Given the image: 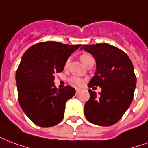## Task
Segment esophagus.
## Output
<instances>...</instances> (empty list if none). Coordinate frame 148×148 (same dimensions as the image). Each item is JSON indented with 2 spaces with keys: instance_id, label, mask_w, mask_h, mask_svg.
Instances as JSON below:
<instances>
[{
  "instance_id": "34e87169",
  "label": "esophagus",
  "mask_w": 148,
  "mask_h": 148,
  "mask_svg": "<svg viewBox=\"0 0 148 148\" xmlns=\"http://www.w3.org/2000/svg\"><path fill=\"white\" fill-rule=\"evenodd\" d=\"M81 92V89L80 88H76V94H78Z\"/></svg>"
}]
</instances>
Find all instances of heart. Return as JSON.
Instances as JSON below:
<instances>
[{"instance_id": "obj_1", "label": "heart", "mask_w": 148, "mask_h": 148, "mask_svg": "<svg viewBox=\"0 0 148 148\" xmlns=\"http://www.w3.org/2000/svg\"><path fill=\"white\" fill-rule=\"evenodd\" d=\"M91 56L88 54H83L82 56H81V60L83 61L85 59H87V58L90 57ZM69 63H70V60H66V62L65 63V67H66L67 66H68ZM71 82L73 84V85H82L84 84V81H83L82 78H80V77H71Z\"/></svg>"}]
</instances>
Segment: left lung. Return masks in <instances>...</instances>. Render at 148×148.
Instances as JSON below:
<instances>
[{
  "instance_id": "8db88e82",
  "label": "left lung",
  "mask_w": 148,
  "mask_h": 148,
  "mask_svg": "<svg viewBox=\"0 0 148 148\" xmlns=\"http://www.w3.org/2000/svg\"><path fill=\"white\" fill-rule=\"evenodd\" d=\"M81 49L96 60V70L88 87L99 86V96L89 89L90 98L85 103L84 113L91 123L110 126L121 119L130 108L136 85L133 65L128 55L109 44L85 45Z\"/></svg>"
}]
</instances>
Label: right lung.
I'll return each mask as SVG.
<instances>
[{
	"instance_id": "obj_1",
	"label": "right lung",
	"mask_w": 148,
	"mask_h": 148,
	"mask_svg": "<svg viewBox=\"0 0 148 148\" xmlns=\"http://www.w3.org/2000/svg\"><path fill=\"white\" fill-rule=\"evenodd\" d=\"M81 45L56 41L34 45L21 59L16 74L19 105L31 121L40 127H51L62 121L65 104L75 94L66 86L58 89L55 74L63 71L68 57Z\"/></svg>"
}]
</instances>
